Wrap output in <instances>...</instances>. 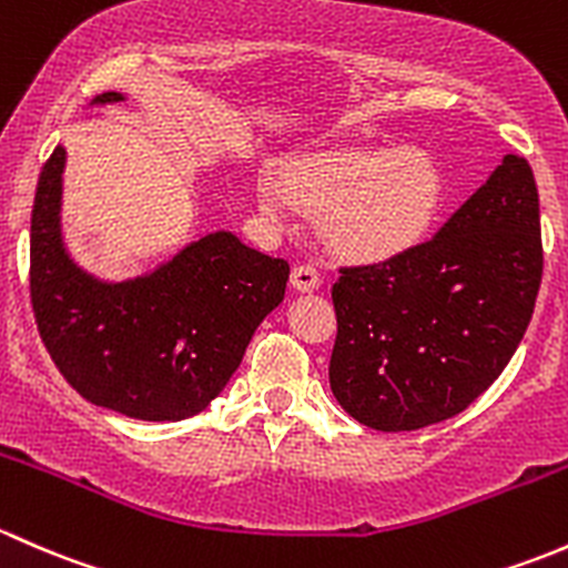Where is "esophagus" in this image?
<instances>
[{
  "label": "esophagus",
  "mask_w": 568,
  "mask_h": 568,
  "mask_svg": "<svg viewBox=\"0 0 568 568\" xmlns=\"http://www.w3.org/2000/svg\"><path fill=\"white\" fill-rule=\"evenodd\" d=\"M290 284L295 286L297 292H314L320 286V273L314 265H297L292 267Z\"/></svg>",
  "instance_id": "1"
}]
</instances>
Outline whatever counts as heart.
Masks as SVG:
<instances>
[{"instance_id": "obj_1", "label": "heart", "mask_w": 568, "mask_h": 568, "mask_svg": "<svg viewBox=\"0 0 568 568\" xmlns=\"http://www.w3.org/2000/svg\"><path fill=\"white\" fill-rule=\"evenodd\" d=\"M278 185L260 183L262 213L278 219L283 199L317 215L320 232L347 260L385 262L407 254L435 226L446 199L432 153L402 148H336L278 163Z\"/></svg>"}]
</instances>
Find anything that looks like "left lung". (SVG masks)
I'll return each mask as SVG.
<instances>
[{
    "label": "left lung",
    "mask_w": 568,
    "mask_h": 568,
    "mask_svg": "<svg viewBox=\"0 0 568 568\" xmlns=\"http://www.w3.org/2000/svg\"><path fill=\"white\" fill-rule=\"evenodd\" d=\"M539 191L506 155L432 241L333 284L331 390L355 420L413 432L465 410L506 369L541 284Z\"/></svg>",
    "instance_id": "1"
}]
</instances>
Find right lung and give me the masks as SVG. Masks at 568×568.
<instances>
[{
    "instance_id": "right-lung-1",
    "label": "right lung",
    "mask_w": 568,
    "mask_h": 568,
    "mask_svg": "<svg viewBox=\"0 0 568 568\" xmlns=\"http://www.w3.org/2000/svg\"><path fill=\"white\" fill-rule=\"evenodd\" d=\"M116 101L120 92H103L92 103ZM62 172L60 144L40 172L29 235V295L51 361L87 402L128 418L202 413L284 301L290 265L221 230L153 273L101 282L62 243Z\"/></svg>"
}]
</instances>
